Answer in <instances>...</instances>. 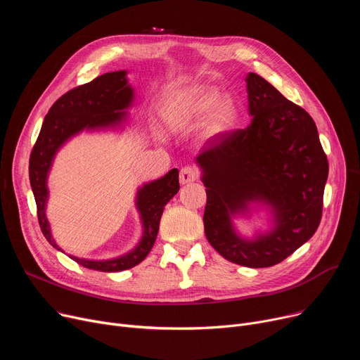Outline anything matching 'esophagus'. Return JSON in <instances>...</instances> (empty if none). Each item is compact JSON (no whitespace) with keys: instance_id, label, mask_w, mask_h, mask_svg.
Returning a JSON list of instances; mask_svg holds the SVG:
<instances>
[{"instance_id":"esophagus-1","label":"esophagus","mask_w":360,"mask_h":360,"mask_svg":"<svg viewBox=\"0 0 360 360\" xmlns=\"http://www.w3.org/2000/svg\"><path fill=\"white\" fill-rule=\"evenodd\" d=\"M198 176H200V172L195 166H184L181 169L179 181H181V184H190V182L197 181Z\"/></svg>"}]
</instances>
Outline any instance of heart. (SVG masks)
Returning a JSON list of instances; mask_svg holds the SVG:
<instances>
[{
	"label": "heart",
	"mask_w": 360,
	"mask_h": 360,
	"mask_svg": "<svg viewBox=\"0 0 360 360\" xmlns=\"http://www.w3.org/2000/svg\"><path fill=\"white\" fill-rule=\"evenodd\" d=\"M170 113L184 122H197L207 117L205 136L223 134L235 127L239 106L232 96H221L213 86H195L181 91L175 98Z\"/></svg>",
	"instance_id": "1"
}]
</instances>
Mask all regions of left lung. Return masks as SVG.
Returning <instances> with one entry per match:
<instances>
[{"label":"left lung","instance_id":"1","mask_svg":"<svg viewBox=\"0 0 360 360\" xmlns=\"http://www.w3.org/2000/svg\"><path fill=\"white\" fill-rule=\"evenodd\" d=\"M251 124L219 136L197 156L207 204L204 232L228 261L264 269L286 259L312 238L323 216L328 160L309 113L261 75H247ZM250 202L272 207L275 224L252 241L233 229L231 216Z\"/></svg>","mask_w":360,"mask_h":360}]
</instances>
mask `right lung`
Wrapping results in <instances>:
<instances>
[{
	"label": "right lung",
	"mask_w": 360,
	"mask_h": 360,
	"mask_svg": "<svg viewBox=\"0 0 360 360\" xmlns=\"http://www.w3.org/2000/svg\"><path fill=\"white\" fill-rule=\"evenodd\" d=\"M134 91L127 82V71H113L99 75L90 83L75 87L56 101L45 117L29 159V178L37 207V220L46 240L61 251L55 243L45 216L48 200L46 178L58 148L77 132L115 127L125 120L127 109ZM179 172L172 169L153 182L144 184L137 193V209L143 220V238L128 254L103 261L84 259L70 255L80 266L105 273L122 271L140 264L153 248L165 205L179 191Z\"/></svg>",
	"instance_id": "1"
}]
</instances>
